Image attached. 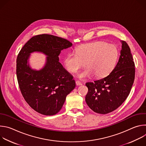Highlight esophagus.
Instances as JSON below:
<instances>
[{
    "mask_svg": "<svg viewBox=\"0 0 146 146\" xmlns=\"http://www.w3.org/2000/svg\"><path fill=\"white\" fill-rule=\"evenodd\" d=\"M76 86H79L82 85V83L80 81H76Z\"/></svg>",
    "mask_w": 146,
    "mask_h": 146,
    "instance_id": "34e87169",
    "label": "esophagus"
}]
</instances>
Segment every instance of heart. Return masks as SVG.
Instances as JSON below:
<instances>
[{
  "label": "heart",
  "instance_id": "heart-1",
  "mask_svg": "<svg viewBox=\"0 0 146 146\" xmlns=\"http://www.w3.org/2000/svg\"><path fill=\"white\" fill-rule=\"evenodd\" d=\"M118 56V51L115 45L105 41H96L79 46L76 53H69L64 59V64L69 72L74 73L86 63L88 68L78 74L81 80L94 75L102 78L114 69Z\"/></svg>",
  "mask_w": 146,
  "mask_h": 146
}]
</instances>
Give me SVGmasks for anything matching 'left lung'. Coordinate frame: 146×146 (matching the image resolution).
Instances as JSON below:
<instances>
[{
    "mask_svg": "<svg viewBox=\"0 0 146 146\" xmlns=\"http://www.w3.org/2000/svg\"><path fill=\"white\" fill-rule=\"evenodd\" d=\"M121 43L118 62L111 73L86 84L88 88L86 102L95 113L106 114L117 109L128 96L133 84L135 66L132 55L125 41Z\"/></svg>",
    "mask_w": 146,
    "mask_h": 146,
    "instance_id": "obj_1",
    "label": "left lung"
}]
</instances>
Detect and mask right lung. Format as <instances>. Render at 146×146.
Here are the masks:
<instances>
[{
	"label": "right lung",
	"mask_w": 146,
	"mask_h": 146,
	"mask_svg": "<svg viewBox=\"0 0 146 146\" xmlns=\"http://www.w3.org/2000/svg\"><path fill=\"white\" fill-rule=\"evenodd\" d=\"M72 46L65 38L38 35L29 39L17 56L16 73L20 91L28 105L38 113H58L66 96L76 87L73 76L62 66L58 56L62 50ZM33 52L48 56L45 66L40 71L32 70L28 64L29 55Z\"/></svg>",
	"instance_id": "add662e5"
}]
</instances>
